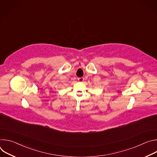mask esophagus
Returning a JSON list of instances; mask_svg holds the SVG:
<instances>
[{"label":"esophagus","instance_id":"obj_1","mask_svg":"<svg viewBox=\"0 0 157 157\" xmlns=\"http://www.w3.org/2000/svg\"><path fill=\"white\" fill-rule=\"evenodd\" d=\"M84 79V78H82V77H81V78H78V80L79 81V82H83Z\"/></svg>","mask_w":157,"mask_h":157}]
</instances>
